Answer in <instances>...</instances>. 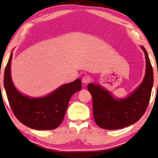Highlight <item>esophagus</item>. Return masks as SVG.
Returning <instances> with one entry per match:
<instances>
[{"label": "esophagus", "mask_w": 158, "mask_h": 158, "mask_svg": "<svg viewBox=\"0 0 158 158\" xmlns=\"http://www.w3.org/2000/svg\"><path fill=\"white\" fill-rule=\"evenodd\" d=\"M90 81V78L88 76H84L82 78V83L83 84H88Z\"/></svg>", "instance_id": "34e87169"}]
</instances>
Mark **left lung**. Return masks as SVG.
<instances>
[{"instance_id":"8db88e82","label":"left lung","mask_w":158,"mask_h":158,"mask_svg":"<svg viewBox=\"0 0 158 158\" xmlns=\"http://www.w3.org/2000/svg\"><path fill=\"white\" fill-rule=\"evenodd\" d=\"M146 73L139 85L127 97L117 98L101 85L90 83L88 90L93 98L95 121L105 130H118L135 123L143 116L148 105L153 85V71L146 50Z\"/></svg>"}]
</instances>
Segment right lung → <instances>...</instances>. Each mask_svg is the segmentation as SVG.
Segmentation results:
<instances>
[{
    "mask_svg": "<svg viewBox=\"0 0 158 158\" xmlns=\"http://www.w3.org/2000/svg\"><path fill=\"white\" fill-rule=\"evenodd\" d=\"M12 53L4 73V87L10 107L21 123L32 129L50 130L62 123L72 96L81 89V79L61 85L42 97H31L21 93L11 76Z\"/></svg>",
    "mask_w": 158,
    "mask_h": 158,
    "instance_id": "obj_1",
    "label": "right lung"
}]
</instances>
